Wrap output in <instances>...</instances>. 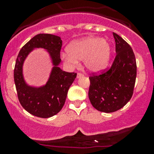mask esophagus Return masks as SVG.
I'll return each instance as SVG.
<instances>
[{
  "label": "esophagus",
  "mask_w": 154,
  "mask_h": 154,
  "mask_svg": "<svg viewBox=\"0 0 154 154\" xmlns=\"http://www.w3.org/2000/svg\"><path fill=\"white\" fill-rule=\"evenodd\" d=\"M83 77V74H81V73H78V74H77V78H80V77Z\"/></svg>",
  "instance_id": "esophagus-1"
}]
</instances>
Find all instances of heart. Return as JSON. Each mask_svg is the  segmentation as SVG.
<instances>
[{
	"label": "heart",
	"mask_w": 154,
	"mask_h": 154,
	"mask_svg": "<svg viewBox=\"0 0 154 154\" xmlns=\"http://www.w3.org/2000/svg\"><path fill=\"white\" fill-rule=\"evenodd\" d=\"M67 51L68 54H63V58L68 66L73 68L77 66V60H83L88 71L98 73L108 66L112 48L106 39L88 36L71 43Z\"/></svg>",
	"instance_id": "b5f03b06"
}]
</instances>
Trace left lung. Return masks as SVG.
Here are the masks:
<instances>
[{"label":"left lung","instance_id":"1","mask_svg":"<svg viewBox=\"0 0 154 154\" xmlns=\"http://www.w3.org/2000/svg\"><path fill=\"white\" fill-rule=\"evenodd\" d=\"M116 57L111 68L100 75L89 77L88 98L96 109L116 112L132 97L136 78V62L130 45L113 32Z\"/></svg>","mask_w":154,"mask_h":154}]
</instances>
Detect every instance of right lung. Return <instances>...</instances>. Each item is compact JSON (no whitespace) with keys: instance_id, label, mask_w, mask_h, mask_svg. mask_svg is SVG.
Returning a JSON list of instances; mask_svg holds the SVG:
<instances>
[{"instance_id":"add662e5","label":"right lung","mask_w":154,"mask_h":154,"mask_svg":"<svg viewBox=\"0 0 154 154\" xmlns=\"http://www.w3.org/2000/svg\"><path fill=\"white\" fill-rule=\"evenodd\" d=\"M62 45L60 36L40 33L26 43L17 57L14 81L18 100L26 111L36 117L47 119L57 114L64 106L68 89L77 77L76 73L66 72L59 67ZM35 48L47 51L53 66L47 83L38 87L27 85L23 74L24 61Z\"/></svg>"}]
</instances>
